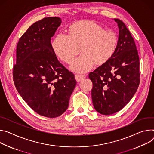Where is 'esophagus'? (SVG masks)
Returning a JSON list of instances; mask_svg holds the SVG:
<instances>
[{"label":"esophagus","mask_w":154,"mask_h":154,"mask_svg":"<svg viewBox=\"0 0 154 154\" xmlns=\"http://www.w3.org/2000/svg\"><path fill=\"white\" fill-rule=\"evenodd\" d=\"M86 76L85 75H75V79L77 82L81 81L83 79L85 78Z\"/></svg>","instance_id":"esophagus-1"}]
</instances>
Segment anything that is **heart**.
<instances>
[{"label":"heart","mask_w":154,"mask_h":154,"mask_svg":"<svg viewBox=\"0 0 154 154\" xmlns=\"http://www.w3.org/2000/svg\"><path fill=\"white\" fill-rule=\"evenodd\" d=\"M117 36L111 30H106L97 23L87 20L77 21L68 28L67 35L58 34L53 39L51 48L56 56L62 61L70 63L77 73H85L95 65L100 66L108 62L114 54Z\"/></svg>","instance_id":"1"}]
</instances>
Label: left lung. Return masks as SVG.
Wrapping results in <instances>:
<instances>
[{
    "label": "left lung",
    "instance_id": "left-lung-1",
    "mask_svg": "<svg viewBox=\"0 0 154 154\" xmlns=\"http://www.w3.org/2000/svg\"><path fill=\"white\" fill-rule=\"evenodd\" d=\"M119 27L114 54L103 65L91 72L95 110L110 115L121 110L133 98L140 84V60L134 41L125 24L114 19Z\"/></svg>",
    "mask_w": 154,
    "mask_h": 154
}]
</instances>
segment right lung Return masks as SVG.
<instances>
[{
	"label": "right lung",
	"mask_w": 154,
	"mask_h": 154,
	"mask_svg": "<svg viewBox=\"0 0 154 154\" xmlns=\"http://www.w3.org/2000/svg\"><path fill=\"white\" fill-rule=\"evenodd\" d=\"M62 23L58 17L33 23L20 38L13 66L15 87L38 114L58 117L68 108L76 86L75 76L58 60L51 40Z\"/></svg>",
	"instance_id": "obj_1"
}]
</instances>
